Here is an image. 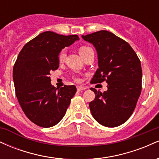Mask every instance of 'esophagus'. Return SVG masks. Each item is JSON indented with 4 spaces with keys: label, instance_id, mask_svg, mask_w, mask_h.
<instances>
[{
    "label": "esophagus",
    "instance_id": "esophagus-1",
    "mask_svg": "<svg viewBox=\"0 0 159 159\" xmlns=\"http://www.w3.org/2000/svg\"><path fill=\"white\" fill-rule=\"evenodd\" d=\"M85 87H81V86H78L77 87V90L78 91V92H80V91H82L84 90H85Z\"/></svg>",
    "mask_w": 159,
    "mask_h": 159
}]
</instances>
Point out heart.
Listing matches in <instances>:
<instances>
[{"instance_id":"b5f03b06","label":"heart","mask_w":159,"mask_h":159,"mask_svg":"<svg viewBox=\"0 0 159 159\" xmlns=\"http://www.w3.org/2000/svg\"><path fill=\"white\" fill-rule=\"evenodd\" d=\"M90 50H92V48H91L90 47L81 46V48H79L80 55L81 57H84ZM65 57H66V49H63V50H61V52L59 53V54H58V59H59L60 61L62 62L64 61Z\"/></svg>"}]
</instances>
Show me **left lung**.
I'll return each mask as SVG.
<instances>
[{
    "mask_svg": "<svg viewBox=\"0 0 159 159\" xmlns=\"http://www.w3.org/2000/svg\"><path fill=\"white\" fill-rule=\"evenodd\" d=\"M94 45L98 69L90 83L106 81L103 93L91 88L96 97L89 104L94 119L106 127L126 122L135 108L142 89V69L138 55L130 45L107 30L82 36Z\"/></svg>",
    "mask_w": 159,
    "mask_h": 159,
    "instance_id": "left-lung-1",
    "label": "left lung"
}]
</instances>
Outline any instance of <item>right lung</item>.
<instances>
[{
    "label": "right lung",
    "instance_id": "obj_1",
    "mask_svg": "<svg viewBox=\"0 0 159 159\" xmlns=\"http://www.w3.org/2000/svg\"><path fill=\"white\" fill-rule=\"evenodd\" d=\"M78 39V35L41 33L24 45L16 59L12 73L16 97L27 117L39 126L59 123L75 94V85L58 90L52 86L50 72L59 67L62 49Z\"/></svg>",
    "mask_w": 159,
    "mask_h": 159
}]
</instances>
